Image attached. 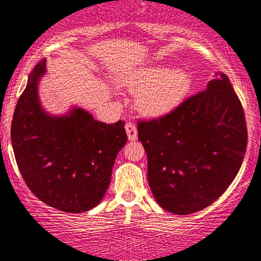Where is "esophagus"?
<instances>
[{
  "label": "esophagus",
  "instance_id": "obj_1",
  "mask_svg": "<svg viewBox=\"0 0 261 261\" xmlns=\"http://www.w3.org/2000/svg\"><path fill=\"white\" fill-rule=\"evenodd\" d=\"M125 130H126L128 141H136L137 140V127L133 123L125 124Z\"/></svg>",
  "mask_w": 261,
  "mask_h": 261
}]
</instances>
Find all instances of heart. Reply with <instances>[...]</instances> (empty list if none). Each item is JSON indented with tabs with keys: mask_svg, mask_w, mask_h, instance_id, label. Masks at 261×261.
Segmentation results:
<instances>
[{
	"mask_svg": "<svg viewBox=\"0 0 261 261\" xmlns=\"http://www.w3.org/2000/svg\"><path fill=\"white\" fill-rule=\"evenodd\" d=\"M131 89L140 90L136 105L147 117H162L175 110L192 88V77L184 69L150 65L141 69L128 82Z\"/></svg>",
	"mask_w": 261,
	"mask_h": 261,
	"instance_id": "heart-1",
	"label": "heart"
}]
</instances>
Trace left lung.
Instances as JSON below:
<instances>
[{"label": "left lung", "mask_w": 261, "mask_h": 261, "mask_svg": "<svg viewBox=\"0 0 261 261\" xmlns=\"http://www.w3.org/2000/svg\"><path fill=\"white\" fill-rule=\"evenodd\" d=\"M137 130L151 192L175 215L196 213L221 197L247 147L244 109L223 72L166 116L138 120Z\"/></svg>", "instance_id": "1"}]
</instances>
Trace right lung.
Wrapping results in <instances>:
<instances>
[{
    "label": "right lung",
    "mask_w": 261,
    "mask_h": 261,
    "mask_svg": "<svg viewBox=\"0 0 261 261\" xmlns=\"http://www.w3.org/2000/svg\"><path fill=\"white\" fill-rule=\"evenodd\" d=\"M46 61L36 64L13 114L10 138L26 185L48 206L70 214L98 205L118 152L127 141L121 120L98 121L81 109L51 117L38 100Z\"/></svg>",
    "instance_id": "1"
}]
</instances>
